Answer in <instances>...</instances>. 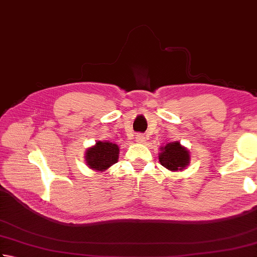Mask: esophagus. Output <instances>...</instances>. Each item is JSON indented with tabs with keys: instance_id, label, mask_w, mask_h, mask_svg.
Segmentation results:
<instances>
[{
	"instance_id": "obj_1",
	"label": "esophagus",
	"mask_w": 257,
	"mask_h": 257,
	"mask_svg": "<svg viewBox=\"0 0 257 257\" xmlns=\"http://www.w3.org/2000/svg\"><path fill=\"white\" fill-rule=\"evenodd\" d=\"M136 142L137 143H139V144H142V143H144L145 142V136H143V135H137L136 136Z\"/></svg>"
}]
</instances>
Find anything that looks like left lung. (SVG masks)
<instances>
[{"mask_svg":"<svg viewBox=\"0 0 257 257\" xmlns=\"http://www.w3.org/2000/svg\"><path fill=\"white\" fill-rule=\"evenodd\" d=\"M158 157L159 163L172 172H182L190 163L189 150L179 142L168 143L160 147Z\"/></svg>","mask_w":257,"mask_h":257,"instance_id":"obj_1","label":"left lung"}]
</instances>
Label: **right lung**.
Segmentation results:
<instances>
[{
    "mask_svg": "<svg viewBox=\"0 0 257 257\" xmlns=\"http://www.w3.org/2000/svg\"><path fill=\"white\" fill-rule=\"evenodd\" d=\"M119 147L111 142H97L85 150L84 160L94 172H105L118 162Z\"/></svg>",
    "mask_w": 257,
    "mask_h": 257,
    "instance_id": "add662e5",
    "label": "right lung"
}]
</instances>
